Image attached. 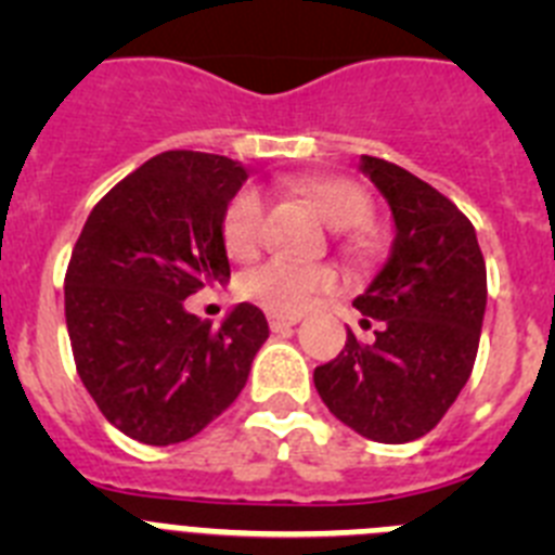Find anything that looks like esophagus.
<instances>
[{
  "instance_id": "obj_1",
  "label": "esophagus",
  "mask_w": 555,
  "mask_h": 555,
  "mask_svg": "<svg viewBox=\"0 0 555 555\" xmlns=\"http://www.w3.org/2000/svg\"><path fill=\"white\" fill-rule=\"evenodd\" d=\"M300 322V313H269V327H272L274 333L278 331H286V327H294Z\"/></svg>"
}]
</instances>
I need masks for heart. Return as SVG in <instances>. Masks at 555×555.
Wrapping results in <instances>:
<instances>
[{"label": "heart", "instance_id": "1", "mask_svg": "<svg viewBox=\"0 0 555 555\" xmlns=\"http://www.w3.org/2000/svg\"><path fill=\"white\" fill-rule=\"evenodd\" d=\"M292 191L306 197L322 217L338 230L364 228L372 219V199L352 180L308 178L294 183ZM263 238V197L255 189H238L222 210V244L228 255L244 261L261 249ZM372 242L364 233L356 235L352 249L366 253ZM341 274L331 263H297L272 258L244 274L242 288L249 300L261 302L274 313H300L308 306L338 292Z\"/></svg>", "mask_w": 555, "mask_h": 555}]
</instances>
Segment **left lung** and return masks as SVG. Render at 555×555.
I'll list each match as a JSON object with an SVG mask.
<instances>
[{
	"label": "left lung",
	"instance_id": "1",
	"mask_svg": "<svg viewBox=\"0 0 555 555\" xmlns=\"http://www.w3.org/2000/svg\"><path fill=\"white\" fill-rule=\"evenodd\" d=\"M361 169L395 214L389 263L352 306L372 341L347 331L345 350L313 370L336 420L386 444L439 425L467 384L487 311V263L475 228L442 191L403 166L364 155Z\"/></svg>",
	"mask_w": 555,
	"mask_h": 555
}]
</instances>
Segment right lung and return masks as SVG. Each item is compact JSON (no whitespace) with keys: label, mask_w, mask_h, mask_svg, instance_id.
<instances>
[{"label":"right lung","mask_w":555,"mask_h":555,"mask_svg":"<svg viewBox=\"0 0 555 555\" xmlns=\"http://www.w3.org/2000/svg\"><path fill=\"white\" fill-rule=\"evenodd\" d=\"M247 171L224 155L160 152L88 214L66 269L77 375L107 423L135 442L178 444L244 389L269 325L242 302L222 327L185 297L230 278L222 210Z\"/></svg>","instance_id":"right-lung-1"}]
</instances>
